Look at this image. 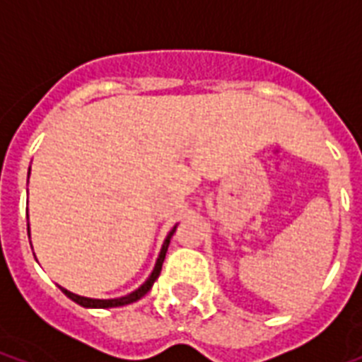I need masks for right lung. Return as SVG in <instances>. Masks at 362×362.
<instances>
[{
    "mask_svg": "<svg viewBox=\"0 0 362 362\" xmlns=\"http://www.w3.org/2000/svg\"><path fill=\"white\" fill-rule=\"evenodd\" d=\"M28 231H30V229H28ZM175 231H176V226L170 229L169 235H167V238H165L163 246H161V252H159V255H158V261H156V267H153V270H152V274L148 276L146 281H144V284H142L139 289L131 291L129 295H125V297H118V298H90V297H81V295H75V293L67 291V289H64V287H59V289L64 291L65 297H69L71 300H75L76 304H81V306H84V308H116V306H125V304L135 303V300H139V298L144 297V295H146V293L152 289L153 281L158 280L159 272H161V267H163L165 253H167V247H169V242H170V238H173V235H175Z\"/></svg>",
    "mask_w": 362,
    "mask_h": 362,
    "instance_id": "obj_1",
    "label": "right lung"
}]
</instances>
